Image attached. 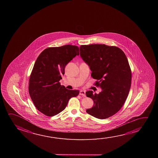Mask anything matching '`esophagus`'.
<instances>
[{
  "label": "esophagus",
  "instance_id": "esophagus-1",
  "mask_svg": "<svg viewBox=\"0 0 158 158\" xmlns=\"http://www.w3.org/2000/svg\"><path fill=\"white\" fill-rule=\"evenodd\" d=\"M79 95L83 96H85V91L84 90H80L79 92Z\"/></svg>",
  "mask_w": 158,
  "mask_h": 158
}]
</instances>
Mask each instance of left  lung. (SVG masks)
Returning <instances> with one entry per match:
<instances>
[{
  "label": "left lung",
  "instance_id": "left-lung-1",
  "mask_svg": "<svg viewBox=\"0 0 158 158\" xmlns=\"http://www.w3.org/2000/svg\"><path fill=\"white\" fill-rule=\"evenodd\" d=\"M80 55L102 90L98 94L86 91L94 105L86 111L98 119L109 118L121 109L129 93L132 74L127 57L118 47L102 44L81 45Z\"/></svg>",
  "mask_w": 158,
  "mask_h": 158
}]
</instances>
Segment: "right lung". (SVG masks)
Masks as SVG:
<instances>
[{"instance_id": "right-lung-1", "label": "right lung", "mask_w": 158, "mask_h": 158, "mask_svg": "<svg viewBox=\"0 0 158 158\" xmlns=\"http://www.w3.org/2000/svg\"><path fill=\"white\" fill-rule=\"evenodd\" d=\"M79 50L70 44L49 47L37 57L29 79V91L34 105L47 116H53L64 110L71 98L79 90H71L61 85L60 80L65 67Z\"/></svg>"}]
</instances>
